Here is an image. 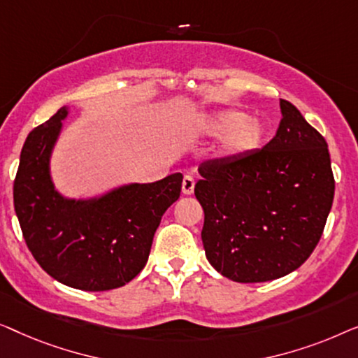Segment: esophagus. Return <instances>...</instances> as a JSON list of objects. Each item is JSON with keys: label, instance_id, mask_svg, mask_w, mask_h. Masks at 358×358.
<instances>
[{"label": "esophagus", "instance_id": "34e87169", "mask_svg": "<svg viewBox=\"0 0 358 358\" xmlns=\"http://www.w3.org/2000/svg\"><path fill=\"white\" fill-rule=\"evenodd\" d=\"M181 189H183V194H193V191H194V178L189 177V175H185L183 183H181Z\"/></svg>", "mask_w": 358, "mask_h": 358}]
</instances>
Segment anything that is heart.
Instances as JSON below:
<instances>
[{
  "instance_id": "1",
  "label": "heart",
  "mask_w": 358,
  "mask_h": 358,
  "mask_svg": "<svg viewBox=\"0 0 358 358\" xmlns=\"http://www.w3.org/2000/svg\"><path fill=\"white\" fill-rule=\"evenodd\" d=\"M191 127L198 136H224L217 149L220 159H236L253 152L263 144L266 136V127L259 118L245 117L243 112L234 108L201 115Z\"/></svg>"
}]
</instances>
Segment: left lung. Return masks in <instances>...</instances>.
Masks as SVG:
<instances>
[{
  "instance_id": "1",
  "label": "left lung",
  "mask_w": 358,
  "mask_h": 358,
  "mask_svg": "<svg viewBox=\"0 0 358 358\" xmlns=\"http://www.w3.org/2000/svg\"><path fill=\"white\" fill-rule=\"evenodd\" d=\"M263 149L199 165L206 258L235 282L279 279L300 268L323 235L334 177L328 143L287 100Z\"/></svg>"
}]
</instances>
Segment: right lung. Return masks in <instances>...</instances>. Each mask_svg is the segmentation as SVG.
Listing matches in <instances>:
<instances>
[{"instance_id":"right-lung-1","label":"right lung","mask_w":358,"mask_h":358,"mask_svg":"<svg viewBox=\"0 0 358 358\" xmlns=\"http://www.w3.org/2000/svg\"><path fill=\"white\" fill-rule=\"evenodd\" d=\"M68 113L62 107L29 133L14 180V209L45 273L79 290L118 289L148 263L160 219L180 198L183 175L124 185L99 198H64L55 189L50 157Z\"/></svg>"}]
</instances>
